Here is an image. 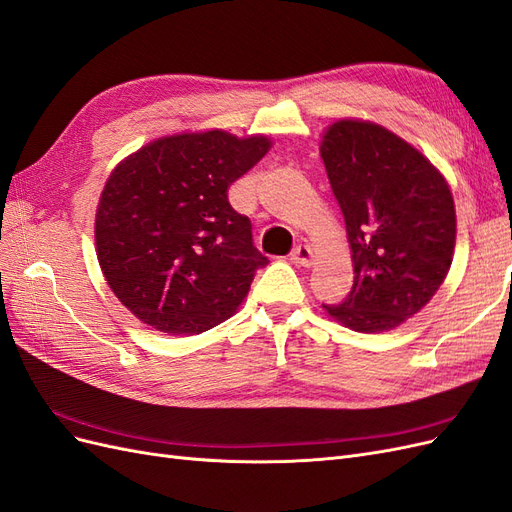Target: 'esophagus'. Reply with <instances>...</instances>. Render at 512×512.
<instances>
[{
	"label": "esophagus",
	"instance_id": "obj_1",
	"mask_svg": "<svg viewBox=\"0 0 512 512\" xmlns=\"http://www.w3.org/2000/svg\"><path fill=\"white\" fill-rule=\"evenodd\" d=\"M290 260L299 267H312L314 265V252L309 250L307 245H299V247H294V250H292Z\"/></svg>",
	"mask_w": 512,
	"mask_h": 512
}]
</instances>
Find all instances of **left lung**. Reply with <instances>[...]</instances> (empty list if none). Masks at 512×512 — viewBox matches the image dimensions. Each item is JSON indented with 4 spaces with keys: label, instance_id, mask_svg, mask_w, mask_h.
Here are the masks:
<instances>
[{
    "label": "left lung",
    "instance_id": "left-lung-1",
    "mask_svg": "<svg viewBox=\"0 0 512 512\" xmlns=\"http://www.w3.org/2000/svg\"><path fill=\"white\" fill-rule=\"evenodd\" d=\"M320 158L342 209L354 284L339 305H322L359 333L393 331L421 312L451 269L457 239L448 181L421 149L367 119H337Z\"/></svg>",
    "mask_w": 512,
    "mask_h": 512
}]
</instances>
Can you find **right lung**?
Segmentation results:
<instances>
[{
    "instance_id": "add662e5",
    "label": "right lung",
    "mask_w": 512,
    "mask_h": 512,
    "mask_svg": "<svg viewBox=\"0 0 512 512\" xmlns=\"http://www.w3.org/2000/svg\"><path fill=\"white\" fill-rule=\"evenodd\" d=\"M271 145L267 134L179 132L111 170L96 209V254L108 288L147 327L198 335L235 316L267 258L228 188Z\"/></svg>"
}]
</instances>
